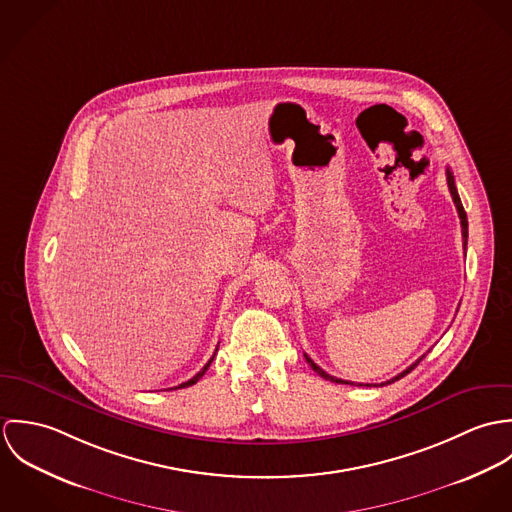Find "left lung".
I'll return each mask as SVG.
<instances>
[{"label":"left lung","mask_w":512,"mask_h":512,"mask_svg":"<svg viewBox=\"0 0 512 512\" xmlns=\"http://www.w3.org/2000/svg\"><path fill=\"white\" fill-rule=\"evenodd\" d=\"M445 175H447V187H449V193H451V199H453V203H455V207H457V213H459V220H461V234H463V244L467 246V215H465V209H463V205H461V199H459V193H457V187H455V179H453V173L449 171V167L445 169ZM424 357H420L414 365L408 366L404 372H400L398 376H394L392 380H386V382H382L380 386H384V384H390V382H394V380H400L402 376H406L410 370H414L416 366L420 365V361H422ZM305 361L309 363V366L319 374V376H323L325 380H331V382H337V384H355V382H349V380H341V378H335V376H331V374H327L321 366L315 365L307 355H305ZM359 386H363V384H359ZM366 386H370V384H366Z\"/></svg>","instance_id":"8db88e82"}]
</instances>
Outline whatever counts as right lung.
<instances>
[{
	"label": "right lung",
	"mask_w": 512,
	"mask_h": 512,
	"mask_svg": "<svg viewBox=\"0 0 512 512\" xmlns=\"http://www.w3.org/2000/svg\"><path fill=\"white\" fill-rule=\"evenodd\" d=\"M217 351H219V347H217ZM213 359H215V355L211 357V361H209L207 365L203 366V368H201V370H199V372H197V374H195V376H193L191 380H187V382H183V384H179V386H175V388H185V386H193V384H195V382H197V380H199V378H201V376H203V374L207 372V368L211 366V363H213Z\"/></svg>",
	"instance_id": "right-lung-1"
}]
</instances>
